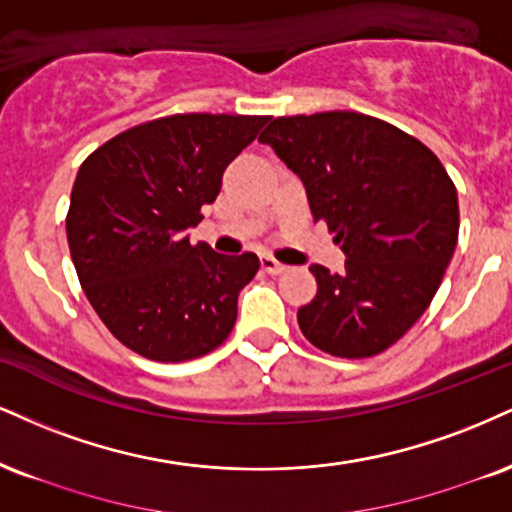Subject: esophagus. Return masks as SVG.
<instances>
[{
	"label": "esophagus",
	"instance_id": "esophagus-1",
	"mask_svg": "<svg viewBox=\"0 0 512 512\" xmlns=\"http://www.w3.org/2000/svg\"><path fill=\"white\" fill-rule=\"evenodd\" d=\"M260 264H262V269H264V272H267V274H283V272H286V264H281V262H276L274 260V257H269V255H262L260 257Z\"/></svg>",
	"mask_w": 512,
	"mask_h": 512
}]
</instances>
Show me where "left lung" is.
<instances>
[{"label": "left lung", "instance_id": "8db88e82", "mask_svg": "<svg viewBox=\"0 0 512 512\" xmlns=\"http://www.w3.org/2000/svg\"><path fill=\"white\" fill-rule=\"evenodd\" d=\"M305 183L346 269L312 264L317 295L298 310L307 341L372 357L424 315L458 243V193L439 157L391 123L357 112L279 116L260 135Z\"/></svg>", "mask_w": 512, "mask_h": 512}]
</instances>
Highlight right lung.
I'll list each match as a JSON object with an SVG mask.
<instances>
[{
    "label": "right lung",
    "mask_w": 512,
    "mask_h": 512,
    "mask_svg": "<svg viewBox=\"0 0 512 512\" xmlns=\"http://www.w3.org/2000/svg\"><path fill=\"white\" fill-rule=\"evenodd\" d=\"M269 116L174 114L128 128L80 164L66 238L92 310L133 353L186 362L231 334L255 252L229 257L186 229L221 190L224 169Z\"/></svg>",
    "instance_id": "right-lung-1"
}]
</instances>
